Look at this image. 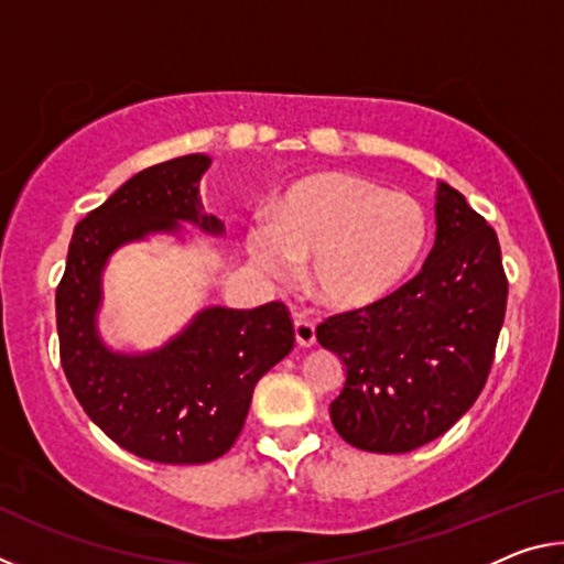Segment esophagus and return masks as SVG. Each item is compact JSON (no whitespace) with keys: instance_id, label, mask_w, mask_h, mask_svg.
<instances>
[{"instance_id":"34e87169","label":"esophagus","mask_w":564,"mask_h":564,"mask_svg":"<svg viewBox=\"0 0 564 564\" xmlns=\"http://www.w3.org/2000/svg\"><path fill=\"white\" fill-rule=\"evenodd\" d=\"M293 336H295V343H299L301 348H311L313 343H316V326H313L311 321L295 318V323H293Z\"/></svg>"}]
</instances>
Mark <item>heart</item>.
Here are the masks:
<instances>
[{"label":"heart","instance_id":"1","mask_svg":"<svg viewBox=\"0 0 564 564\" xmlns=\"http://www.w3.org/2000/svg\"><path fill=\"white\" fill-rule=\"evenodd\" d=\"M431 243V218L415 196L350 174L308 176L246 234L248 259L285 281L308 261L305 283L321 305L362 311L395 295Z\"/></svg>","mask_w":564,"mask_h":564}]
</instances>
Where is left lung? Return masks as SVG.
Masks as SVG:
<instances>
[{
  "label": "left lung",
  "mask_w": 564,
  "mask_h": 564,
  "mask_svg": "<svg viewBox=\"0 0 564 564\" xmlns=\"http://www.w3.org/2000/svg\"><path fill=\"white\" fill-rule=\"evenodd\" d=\"M505 303L498 236L460 191L437 181L435 243L423 271L383 303L316 330L346 370L328 408L343 441L410 453L451 431L488 380Z\"/></svg>",
  "instance_id": "left-lung-1"
}]
</instances>
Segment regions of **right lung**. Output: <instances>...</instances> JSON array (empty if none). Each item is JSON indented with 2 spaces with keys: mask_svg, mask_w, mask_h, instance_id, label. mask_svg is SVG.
<instances>
[{
  "mask_svg": "<svg viewBox=\"0 0 564 564\" xmlns=\"http://www.w3.org/2000/svg\"><path fill=\"white\" fill-rule=\"evenodd\" d=\"M208 166L212 156L186 154L131 176L76 224L56 289L62 366L76 400L123 451L166 465L231 451L256 383L293 348L289 311L275 301L251 311L206 305L149 350L113 348L101 336L104 271L119 248L154 236L186 243L184 224L226 234L198 194Z\"/></svg>",
  "mask_w": 564,
  "mask_h": 564,
  "instance_id": "obj_1",
  "label": "right lung"
}]
</instances>
